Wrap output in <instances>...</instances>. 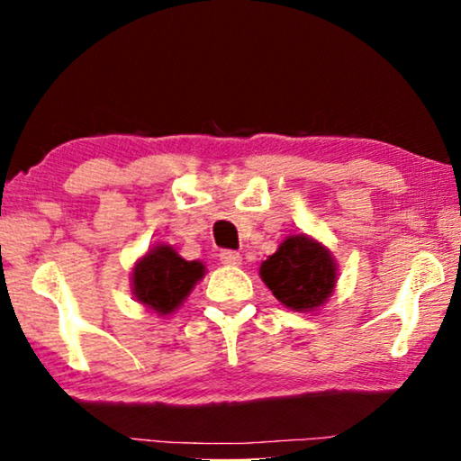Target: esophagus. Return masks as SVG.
Masks as SVG:
<instances>
[{"label":"esophagus","mask_w":461,"mask_h":461,"mask_svg":"<svg viewBox=\"0 0 461 461\" xmlns=\"http://www.w3.org/2000/svg\"><path fill=\"white\" fill-rule=\"evenodd\" d=\"M220 262L226 264V267H241V254L232 249H222L220 251Z\"/></svg>","instance_id":"obj_1"}]
</instances>
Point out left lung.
<instances>
[{
    "mask_svg": "<svg viewBox=\"0 0 461 461\" xmlns=\"http://www.w3.org/2000/svg\"><path fill=\"white\" fill-rule=\"evenodd\" d=\"M260 276L283 306L306 312L330 298L338 267L325 245L306 235H292L262 262Z\"/></svg>",
    "mask_w": 461,
    "mask_h": 461,
    "instance_id": "8db88e82",
    "label": "left lung"
}]
</instances>
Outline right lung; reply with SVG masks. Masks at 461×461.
Masks as SVG:
<instances>
[{
	"label": "right lung",
	"instance_id": "right-lung-1",
	"mask_svg": "<svg viewBox=\"0 0 461 461\" xmlns=\"http://www.w3.org/2000/svg\"><path fill=\"white\" fill-rule=\"evenodd\" d=\"M203 275V262H188L169 245H157L131 270V292L140 304L163 317L186 300Z\"/></svg>",
	"mask_w": 461,
	"mask_h": 461
}]
</instances>
